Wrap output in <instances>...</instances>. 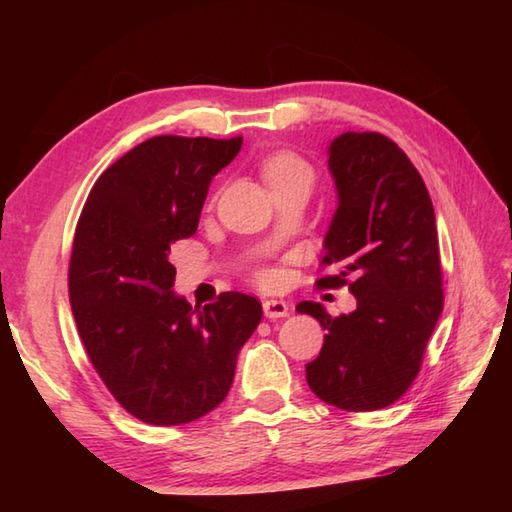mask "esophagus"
<instances>
[{
	"instance_id": "esophagus-1",
	"label": "esophagus",
	"mask_w": 512,
	"mask_h": 512,
	"mask_svg": "<svg viewBox=\"0 0 512 512\" xmlns=\"http://www.w3.org/2000/svg\"><path fill=\"white\" fill-rule=\"evenodd\" d=\"M264 314L268 319H284L290 314V306L281 299H266L264 301Z\"/></svg>"
}]
</instances>
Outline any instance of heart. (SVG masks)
Wrapping results in <instances>:
<instances>
[{"label": "heart", "mask_w": 512, "mask_h": 512, "mask_svg": "<svg viewBox=\"0 0 512 512\" xmlns=\"http://www.w3.org/2000/svg\"><path fill=\"white\" fill-rule=\"evenodd\" d=\"M262 176L270 191H281L295 184H308L312 187L314 171L306 160L299 158L292 151H275L262 160Z\"/></svg>", "instance_id": "obj_1"}]
</instances>
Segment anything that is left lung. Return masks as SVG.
<instances>
[{"mask_svg": "<svg viewBox=\"0 0 512 512\" xmlns=\"http://www.w3.org/2000/svg\"><path fill=\"white\" fill-rule=\"evenodd\" d=\"M336 211L323 266L339 275L321 288L345 286L356 310L330 317L301 301L328 332L306 365L310 389L345 411H376L396 402L420 372L424 347L442 314V270L436 213L418 169L394 140L378 132H345L328 149Z\"/></svg>", "mask_w": 512, "mask_h": 512, "instance_id": "1", "label": "left lung"}]
</instances>
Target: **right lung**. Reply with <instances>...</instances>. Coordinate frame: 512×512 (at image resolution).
Returning a JSON list of instances; mask_svg holds the SVG:
<instances>
[{"mask_svg":"<svg viewBox=\"0 0 512 512\" xmlns=\"http://www.w3.org/2000/svg\"><path fill=\"white\" fill-rule=\"evenodd\" d=\"M242 138L154 136L107 167L76 224L72 314L105 387L138 420L176 427L226 398L262 303L224 292L195 306L173 292L171 244L198 231L211 180Z\"/></svg>","mask_w":512,"mask_h":512,"instance_id":"right-lung-1","label":"right lung"}]
</instances>
